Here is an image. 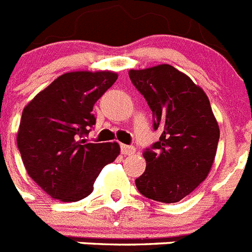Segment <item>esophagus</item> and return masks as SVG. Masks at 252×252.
<instances>
[{"label": "esophagus", "instance_id": "obj_1", "mask_svg": "<svg viewBox=\"0 0 252 252\" xmlns=\"http://www.w3.org/2000/svg\"><path fill=\"white\" fill-rule=\"evenodd\" d=\"M136 149L133 148V146H128V145H121V154L122 155H132L135 154Z\"/></svg>", "mask_w": 252, "mask_h": 252}]
</instances>
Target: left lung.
I'll return each mask as SVG.
<instances>
[{"instance_id": "left-lung-1", "label": "left lung", "mask_w": 252, "mask_h": 252, "mask_svg": "<svg viewBox=\"0 0 252 252\" xmlns=\"http://www.w3.org/2000/svg\"><path fill=\"white\" fill-rule=\"evenodd\" d=\"M153 112L159 141L145 149L146 169L136 183L144 197L175 203L192 193L212 168L220 128L208 97L169 64L128 72Z\"/></svg>"}]
</instances>
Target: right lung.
I'll list each match as a JSON object with an SVG mask.
<instances>
[{"label": "right lung", "instance_id": "right-lung-1", "mask_svg": "<svg viewBox=\"0 0 252 252\" xmlns=\"http://www.w3.org/2000/svg\"><path fill=\"white\" fill-rule=\"evenodd\" d=\"M117 79L113 72L60 75L24 108L17 148L28 174L51 198L81 201L102 168L119 157L117 142H87L93 106Z\"/></svg>", "mask_w": 252, "mask_h": 252}]
</instances>
